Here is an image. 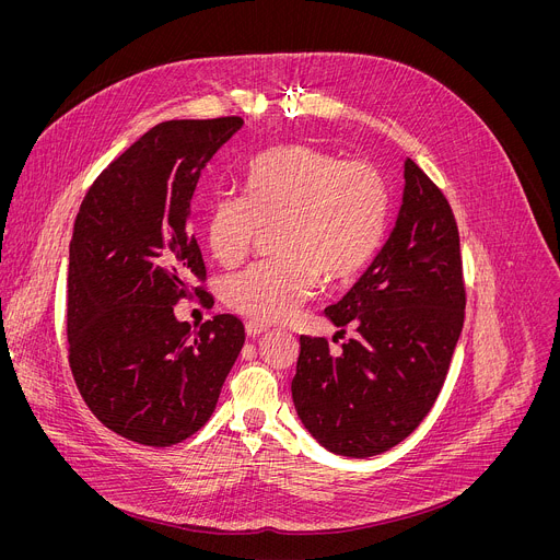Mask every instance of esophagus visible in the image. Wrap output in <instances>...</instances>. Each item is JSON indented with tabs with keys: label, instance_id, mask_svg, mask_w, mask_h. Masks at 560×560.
Returning <instances> with one entry per match:
<instances>
[{
	"label": "esophagus",
	"instance_id": "34e87169",
	"mask_svg": "<svg viewBox=\"0 0 560 560\" xmlns=\"http://www.w3.org/2000/svg\"><path fill=\"white\" fill-rule=\"evenodd\" d=\"M264 332H268L266 326H261V324H257V322H248V324H246V335H248V337L255 339V337H261Z\"/></svg>",
	"mask_w": 560,
	"mask_h": 560
}]
</instances>
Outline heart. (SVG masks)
I'll return each mask as SVG.
<instances>
[{
  "label": "heart",
  "instance_id": "heart-1",
  "mask_svg": "<svg viewBox=\"0 0 560 560\" xmlns=\"http://www.w3.org/2000/svg\"><path fill=\"white\" fill-rule=\"evenodd\" d=\"M246 192L217 195L206 212L210 253L223 266L242 261L272 230V261L228 277L225 303L257 324L292 316L322 283H346L376 253L387 192L363 162L312 145H277L246 168Z\"/></svg>",
  "mask_w": 560,
  "mask_h": 560
}]
</instances>
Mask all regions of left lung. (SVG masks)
<instances>
[{
  "label": "left lung",
  "instance_id": "obj_1",
  "mask_svg": "<svg viewBox=\"0 0 560 560\" xmlns=\"http://www.w3.org/2000/svg\"><path fill=\"white\" fill-rule=\"evenodd\" d=\"M404 197L387 242L335 305L332 324L359 335L330 352L301 337L292 401L332 454L368 458L410 436L432 410L463 330L458 228L430 177L406 159Z\"/></svg>",
  "mask_w": 560,
  "mask_h": 560
}]
</instances>
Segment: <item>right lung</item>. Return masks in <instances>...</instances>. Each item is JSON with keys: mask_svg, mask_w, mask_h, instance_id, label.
I'll list each match as a JSON object with an SVG mask.
<instances>
[{"mask_svg": "<svg viewBox=\"0 0 560 560\" xmlns=\"http://www.w3.org/2000/svg\"><path fill=\"white\" fill-rule=\"evenodd\" d=\"M242 126V117H219L150 128L95 179L74 219L70 370L91 412L141 445L168 447L203 428L244 348L232 314L199 328L175 316L190 275L206 277L190 234L192 195Z\"/></svg>", "mask_w": 560, "mask_h": 560, "instance_id": "obj_1", "label": "right lung"}]
</instances>
